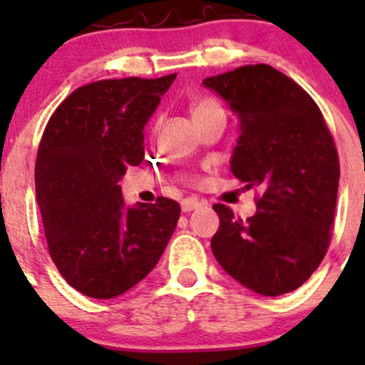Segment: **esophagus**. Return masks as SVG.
<instances>
[{"label": "esophagus", "mask_w": 365, "mask_h": 365, "mask_svg": "<svg viewBox=\"0 0 365 365\" xmlns=\"http://www.w3.org/2000/svg\"><path fill=\"white\" fill-rule=\"evenodd\" d=\"M201 203L196 200V197H185V200H182V210L183 212H192V210L200 208Z\"/></svg>", "instance_id": "esophagus-1"}]
</instances>
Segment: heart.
Instances as JSON below:
<instances>
[{"label": "heart", "mask_w": 365, "mask_h": 365, "mask_svg": "<svg viewBox=\"0 0 365 365\" xmlns=\"http://www.w3.org/2000/svg\"><path fill=\"white\" fill-rule=\"evenodd\" d=\"M215 111H222L220 104L217 101L210 97H201L196 98L190 106V114H192V120H197V118L208 116V114L215 113Z\"/></svg>", "instance_id": "obj_1"}]
</instances>
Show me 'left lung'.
Masks as SVG:
<instances>
[{
  "label": "left lung",
  "mask_w": 365,
  "mask_h": 365,
  "mask_svg": "<svg viewBox=\"0 0 365 365\" xmlns=\"http://www.w3.org/2000/svg\"><path fill=\"white\" fill-rule=\"evenodd\" d=\"M206 88L237 113L240 139L231 173L259 189L247 220L230 206L212 252L240 284L264 297L295 292L329 251L339 189V155L311 95L270 65H245L206 77Z\"/></svg>",
  "instance_id": "8db88e82"
}]
</instances>
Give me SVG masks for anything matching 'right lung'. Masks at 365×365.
Wrapping results in <instances>:
<instances>
[{
  "label": "right lung",
  "mask_w": 365,
  "mask_h": 365,
  "mask_svg": "<svg viewBox=\"0 0 365 365\" xmlns=\"http://www.w3.org/2000/svg\"><path fill=\"white\" fill-rule=\"evenodd\" d=\"M176 73L104 79L77 88L49 118L35 162L47 249L61 277L108 300L146 277L175 231L180 205L127 208L118 180L145 159L143 128Z\"/></svg>",
  "instance_id": "obj_1"
}]
</instances>
